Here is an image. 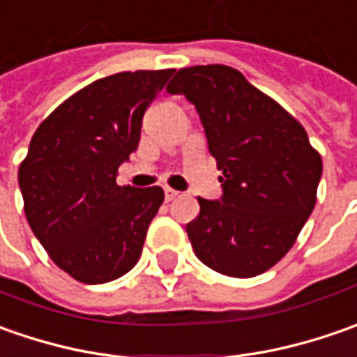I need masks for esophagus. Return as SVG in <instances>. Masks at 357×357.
I'll use <instances>...</instances> for the list:
<instances>
[{
	"label": "esophagus",
	"mask_w": 357,
	"mask_h": 357,
	"mask_svg": "<svg viewBox=\"0 0 357 357\" xmlns=\"http://www.w3.org/2000/svg\"><path fill=\"white\" fill-rule=\"evenodd\" d=\"M178 197H181V192H178V190H174V188H171V186H165V200H167V202L178 199Z\"/></svg>",
	"instance_id": "esophagus-1"
}]
</instances>
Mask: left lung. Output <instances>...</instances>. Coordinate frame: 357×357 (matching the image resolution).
I'll return each mask as SVG.
<instances>
[{
	"label": "left lung",
	"instance_id": "8db88e82",
	"mask_svg": "<svg viewBox=\"0 0 357 357\" xmlns=\"http://www.w3.org/2000/svg\"><path fill=\"white\" fill-rule=\"evenodd\" d=\"M167 91L195 105L222 171V197L199 199V216L186 225L195 254L232 278L266 272L314 211L322 157L304 127L232 67H186Z\"/></svg>",
	"mask_w": 357,
	"mask_h": 357
}]
</instances>
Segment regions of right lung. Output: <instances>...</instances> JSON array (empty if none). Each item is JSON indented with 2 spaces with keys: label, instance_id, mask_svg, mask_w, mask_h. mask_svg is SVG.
Returning a JSON list of instances; mask_svg holds the SVG:
<instances>
[{
  "label": "right lung",
  "instance_id": "right-lung-1",
  "mask_svg": "<svg viewBox=\"0 0 357 357\" xmlns=\"http://www.w3.org/2000/svg\"><path fill=\"white\" fill-rule=\"evenodd\" d=\"M174 69L125 71L77 91L35 130L20 167L25 216L51 260L85 284L121 278L141 258L160 186H119L146 107Z\"/></svg>",
  "mask_w": 357,
  "mask_h": 357
}]
</instances>
